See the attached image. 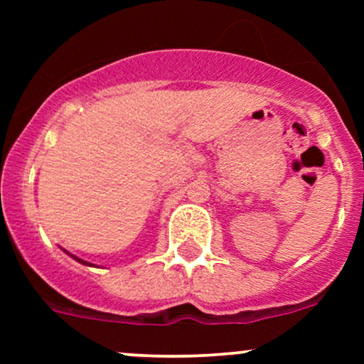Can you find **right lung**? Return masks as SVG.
Instances as JSON below:
<instances>
[{
  "label": "right lung",
  "mask_w": 364,
  "mask_h": 364,
  "mask_svg": "<svg viewBox=\"0 0 364 364\" xmlns=\"http://www.w3.org/2000/svg\"><path fill=\"white\" fill-rule=\"evenodd\" d=\"M73 257V255H72ZM73 259H77V257H73ZM77 260H79V262H82V264H87V262H84V260H80V259H77Z\"/></svg>",
  "instance_id": "add662e5"
}]
</instances>
